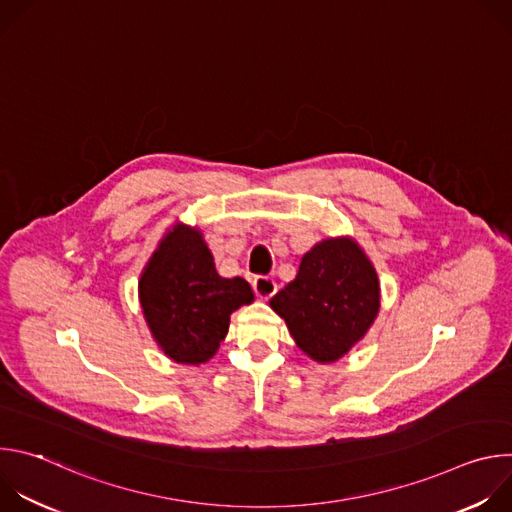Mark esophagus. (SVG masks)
I'll return each mask as SVG.
<instances>
[{
    "mask_svg": "<svg viewBox=\"0 0 512 512\" xmlns=\"http://www.w3.org/2000/svg\"><path fill=\"white\" fill-rule=\"evenodd\" d=\"M253 287H255V294H257L261 300H269V298L275 294V289H277L275 281H273L271 277H267V275L255 277Z\"/></svg>",
    "mask_w": 512,
    "mask_h": 512,
    "instance_id": "esophagus-1",
    "label": "esophagus"
}]
</instances>
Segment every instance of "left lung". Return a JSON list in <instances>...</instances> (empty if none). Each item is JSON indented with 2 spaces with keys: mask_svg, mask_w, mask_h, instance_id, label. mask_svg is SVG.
I'll return each mask as SVG.
<instances>
[{
  "mask_svg": "<svg viewBox=\"0 0 512 512\" xmlns=\"http://www.w3.org/2000/svg\"><path fill=\"white\" fill-rule=\"evenodd\" d=\"M375 267L350 239H326L302 257L294 281L269 300L298 346L318 362L344 356L379 314Z\"/></svg>",
  "mask_w": 512,
  "mask_h": 512,
  "instance_id": "obj_1",
  "label": "left lung"
}]
</instances>
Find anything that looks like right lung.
<instances>
[{
  "label": "right lung",
  "instance_id": "1",
  "mask_svg": "<svg viewBox=\"0 0 512 512\" xmlns=\"http://www.w3.org/2000/svg\"><path fill=\"white\" fill-rule=\"evenodd\" d=\"M243 277H221L196 229L170 231L139 279V302L162 350L182 364L212 358L231 314L253 302Z\"/></svg>",
  "mask_w": 512,
  "mask_h": 512
}]
</instances>
